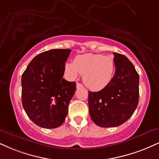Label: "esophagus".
I'll list each match as a JSON object with an SVG mask.
<instances>
[{
	"label": "esophagus",
	"mask_w": 159,
	"mask_h": 159,
	"mask_svg": "<svg viewBox=\"0 0 159 159\" xmlns=\"http://www.w3.org/2000/svg\"><path fill=\"white\" fill-rule=\"evenodd\" d=\"M80 88H83V85L82 84L77 83H76V89H80Z\"/></svg>",
	"instance_id": "34e87169"
}]
</instances>
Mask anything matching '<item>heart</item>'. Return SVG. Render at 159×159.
<instances>
[{
    "label": "heart",
    "instance_id": "heart-1",
    "mask_svg": "<svg viewBox=\"0 0 159 159\" xmlns=\"http://www.w3.org/2000/svg\"><path fill=\"white\" fill-rule=\"evenodd\" d=\"M65 68L70 78L75 79L80 73L83 75V82L89 89L100 91L112 80L115 62L111 57L88 53L76 56L74 62H67Z\"/></svg>",
    "mask_w": 159,
    "mask_h": 159
}]
</instances>
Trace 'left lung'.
Instances as JSON below:
<instances>
[{
    "mask_svg": "<svg viewBox=\"0 0 159 159\" xmlns=\"http://www.w3.org/2000/svg\"><path fill=\"white\" fill-rule=\"evenodd\" d=\"M115 74L106 87L89 92V113L102 127H117L130 118L139 103V76L127 57L114 52Z\"/></svg>",
    "mask_w": 159,
    "mask_h": 159,
    "instance_id": "obj_1",
    "label": "left lung"
}]
</instances>
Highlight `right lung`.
I'll return each mask as SVG.
<instances>
[{"label": "right lung", "mask_w": 159, "mask_h": 159, "mask_svg": "<svg viewBox=\"0 0 159 159\" xmlns=\"http://www.w3.org/2000/svg\"><path fill=\"white\" fill-rule=\"evenodd\" d=\"M71 50L52 49L33 59L21 78L22 104L29 119L43 128L60 127L76 91L75 82L63 79Z\"/></svg>", "instance_id": "right-lung-1"}]
</instances>
